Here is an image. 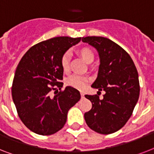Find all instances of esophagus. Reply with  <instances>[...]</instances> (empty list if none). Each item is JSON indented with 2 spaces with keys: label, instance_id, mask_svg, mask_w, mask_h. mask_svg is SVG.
I'll use <instances>...</instances> for the list:
<instances>
[{
  "label": "esophagus",
  "instance_id": "obj_1",
  "mask_svg": "<svg viewBox=\"0 0 154 154\" xmlns=\"http://www.w3.org/2000/svg\"><path fill=\"white\" fill-rule=\"evenodd\" d=\"M81 97H82V98H84V97H85L84 93H82V92H81Z\"/></svg>",
  "mask_w": 154,
  "mask_h": 154
}]
</instances>
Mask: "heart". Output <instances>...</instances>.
<instances>
[{"mask_svg":"<svg viewBox=\"0 0 154 154\" xmlns=\"http://www.w3.org/2000/svg\"><path fill=\"white\" fill-rule=\"evenodd\" d=\"M78 53L82 57V59L87 63H90L94 60V55L91 49L88 48H82L78 50ZM70 54L69 52H65L60 57V65L64 72H67L69 69ZM89 78L85 76L80 74H74L68 77L65 81L66 85L77 89H83L85 88L89 83Z\"/></svg>","mask_w":154,"mask_h":154,"instance_id":"obj_1","label":"heart"}]
</instances>
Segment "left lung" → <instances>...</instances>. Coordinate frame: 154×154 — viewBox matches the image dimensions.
Instances as JSON below:
<instances>
[{
	"mask_svg": "<svg viewBox=\"0 0 154 154\" xmlns=\"http://www.w3.org/2000/svg\"><path fill=\"white\" fill-rule=\"evenodd\" d=\"M82 42L98 52V74L92 87L105 92L102 100L97 94L85 96L92 102V109L85 113V120L98 134H112L128 122L138 101V72L129 53L111 40L86 37H82Z\"/></svg>",
	"mask_w": 154,
	"mask_h": 154,
	"instance_id": "8db88e82",
	"label": "left lung"
}]
</instances>
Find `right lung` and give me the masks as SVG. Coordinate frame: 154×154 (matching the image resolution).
I'll list each match as a JSON object with an SVG mask.
<instances>
[{
    "label": "right lung",
    "mask_w": 154,
    "mask_h": 154,
    "mask_svg": "<svg viewBox=\"0 0 154 154\" xmlns=\"http://www.w3.org/2000/svg\"><path fill=\"white\" fill-rule=\"evenodd\" d=\"M81 40L58 37L40 42L31 47L18 64L12 97L21 122L35 134L51 135L62 129L68 111L81 98L80 92L69 86L50 97L52 90L63 86L60 82L64 72L61 56Z\"/></svg>",
    "instance_id": "obj_1"
}]
</instances>
